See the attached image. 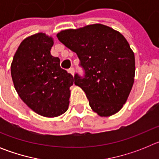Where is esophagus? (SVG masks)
<instances>
[{
    "mask_svg": "<svg viewBox=\"0 0 159 159\" xmlns=\"http://www.w3.org/2000/svg\"><path fill=\"white\" fill-rule=\"evenodd\" d=\"M68 72H69L70 74H71L72 75H74V73H75V70H74V68H73V67H71L70 69H68Z\"/></svg>",
    "mask_w": 159,
    "mask_h": 159,
    "instance_id": "obj_1",
    "label": "esophagus"
}]
</instances>
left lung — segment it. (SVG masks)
<instances>
[{"mask_svg":"<svg viewBox=\"0 0 159 159\" xmlns=\"http://www.w3.org/2000/svg\"><path fill=\"white\" fill-rule=\"evenodd\" d=\"M58 40L75 52L85 71L75 75V84L84 90L93 111L108 117L121 110L133 87L134 54L118 31L101 24L58 32Z\"/></svg>","mask_w":159,"mask_h":159,"instance_id":"1","label":"left lung"}]
</instances>
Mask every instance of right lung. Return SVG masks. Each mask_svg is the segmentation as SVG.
Here are the masks:
<instances>
[{
	"label": "right lung",
	"instance_id": "obj_1",
	"mask_svg": "<svg viewBox=\"0 0 159 159\" xmlns=\"http://www.w3.org/2000/svg\"><path fill=\"white\" fill-rule=\"evenodd\" d=\"M53 38L43 32L28 36L20 43L11 64L14 88L33 111L57 117L68 108L70 87L74 78L51 55Z\"/></svg>",
	"mask_w": 159,
	"mask_h": 159
}]
</instances>
